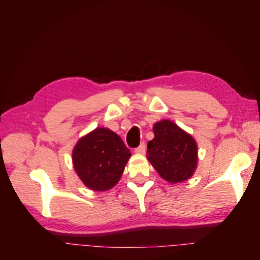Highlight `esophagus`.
<instances>
[{
	"instance_id": "obj_1",
	"label": "esophagus",
	"mask_w": 260,
	"mask_h": 260,
	"mask_svg": "<svg viewBox=\"0 0 260 260\" xmlns=\"http://www.w3.org/2000/svg\"><path fill=\"white\" fill-rule=\"evenodd\" d=\"M145 144L144 143H141L137 148H136V153L138 154H144L145 153Z\"/></svg>"
}]
</instances>
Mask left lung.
<instances>
[{"label":"left lung","instance_id":"left-lung-1","mask_svg":"<svg viewBox=\"0 0 260 260\" xmlns=\"http://www.w3.org/2000/svg\"><path fill=\"white\" fill-rule=\"evenodd\" d=\"M154 139L147 143L146 157L159 176L177 183L192 177L198 165L194 139L169 120L154 124Z\"/></svg>","mask_w":260,"mask_h":260}]
</instances>
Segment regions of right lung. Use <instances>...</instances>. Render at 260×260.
Returning <instances> with one entry per match:
<instances>
[{"label": "right lung", "instance_id": "right-lung-1", "mask_svg": "<svg viewBox=\"0 0 260 260\" xmlns=\"http://www.w3.org/2000/svg\"><path fill=\"white\" fill-rule=\"evenodd\" d=\"M131 153L119 136L96 128L80 139L74 148L75 170L91 190L106 191L119 181Z\"/></svg>", "mask_w": 260, "mask_h": 260}]
</instances>
